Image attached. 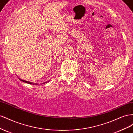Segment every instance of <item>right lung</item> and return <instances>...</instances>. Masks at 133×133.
<instances>
[{
	"mask_svg": "<svg viewBox=\"0 0 133 133\" xmlns=\"http://www.w3.org/2000/svg\"><path fill=\"white\" fill-rule=\"evenodd\" d=\"M19 80H21V81H22V82H24V83H28V84H33V85H34V84H35V85H38V84L37 83H32V82H28V81H26V80H22V79H20V78H19ZM49 82V81H48V82ZM47 82H46L45 83H46Z\"/></svg>",
	"mask_w": 133,
	"mask_h": 133,
	"instance_id": "obj_1",
	"label": "right lung"
}]
</instances>
